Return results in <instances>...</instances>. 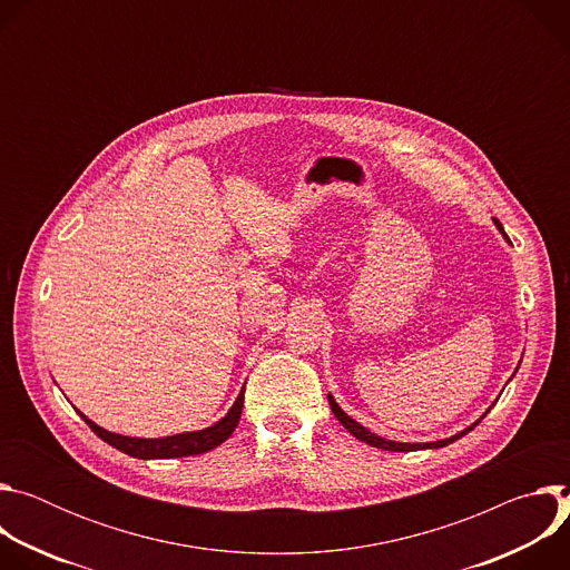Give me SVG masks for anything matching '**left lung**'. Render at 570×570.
Returning <instances> with one entry per match:
<instances>
[{"mask_svg": "<svg viewBox=\"0 0 570 570\" xmlns=\"http://www.w3.org/2000/svg\"><path fill=\"white\" fill-rule=\"evenodd\" d=\"M494 223H497V227H499V232L508 238V234H505V229H503V225L494 218ZM521 365V363H519ZM519 370V367H517ZM514 376V374H512ZM327 399H330V405H332V413L336 415V420L356 438V440H361V442H365V444H370V446H376V449H383V451H401V453H409V451H424V449H442V446H449V444H453L455 440H460V438H464L469 431H473L478 424H480V420H484V415L490 413L492 409H494V403L490 405V409H487L471 426H466L464 431H460V433H455V435H451V438H444V440H435V442H396V440H387V438H381V435H376V433H372L370 429H365L363 424H358L356 420H352L341 405L336 403V399L332 396V394H327Z\"/></svg>", "mask_w": 570, "mask_h": 570, "instance_id": "1", "label": "left lung"}]
</instances>
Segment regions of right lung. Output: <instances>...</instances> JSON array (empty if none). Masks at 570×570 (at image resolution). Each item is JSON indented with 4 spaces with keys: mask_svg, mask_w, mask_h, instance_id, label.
Segmentation results:
<instances>
[{
    "mask_svg": "<svg viewBox=\"0 0 570 570\" xmlns=\"http://www.w3.org/2000/svg\"><path fill=\"white\" fill-rule=\"evenodd\" d=\"M243 392H246V385L240 387L236 401L232 403V409L216 424H212L207 429H200V431H187V433H176V435H167V438H128V435H119V433L101 429L99 424L88 420L80 411H78V415L86 420V424L104 442H108L110 446L119 449L126 455H132V458H139V460L187 458V455L207 453V451L216 449L218 444H223L227 438H232L234 429L238 426L240 411H243Z\"/></svg>",
    "mask_w": 570,
    "mask_h": 570,
    "instance_id": "1",
    "label": "right lung"
}]
</instances>
